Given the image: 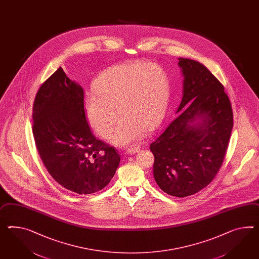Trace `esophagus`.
I'll use <instances>...</instances> for the list:
<instances>
[{"instance_id":"esophagus-1","label":"esophagus","mask_w":259,"mask_h":259,"mask_svg":"<svg viewBox=\"0 0 259 259\" xmlns=\"http://www.w3.org/2000/svg\"><path fill=\"white\" fill-rule=\"evenodd\" d=\"M140 150H141V148H140L139 146H134V147L127 148V149H126V153H127V154H131V155H133V154H136V153L139 152Z\"/></svg>"}]
</instances>
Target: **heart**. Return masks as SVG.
Segmentation results:
<instances>
[{
	"label": "heart",
	"instance_id": "1",
	"mask_svg": "<svg viewBox=\"0 0 259 259\" xmlns=\"http://www.w3.org/2000/svg\"><path fill=\"white\" fill-rule=\"evenodd\" d=\"M95 94L87 95L83 109L89 125L114 145H131L144 137L145 130L159 127L165 116L170 82L158 64L131 61L108 67L94 80Z\"/></svg>",
	"mask_w": 259,
	"mask_h": 259
}]
</instances>
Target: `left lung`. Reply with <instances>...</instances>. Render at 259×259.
<instances>
[{"instance_id":"left-lung-1","label":"left lung","mask_w":259,"mask_h":259,"mask_svg":"<svg viewBox=\"0 0 259 259\" xmlns=\"http://www.w3.org/2000/svg\"><path fill=\"white\" fill-rule=\"evenodd\" d=\"M183 76L177 118L150 145L153 175L169 195L186 197L208 185L222 166L233 128L225 88L199 62L179 58Z\"/></svg>"}]
</instances>
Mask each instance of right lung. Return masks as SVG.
<instances>
[{
    "mask_svg": "<svg viewBox=\"0 0 259 259\" xmlns=\"http://www.w3.org/2000/svg\"><path fill=\"white\" fill-rule=\"evenodd\" d=\"M83 90L59 67L40 87L33 108V138L48 172L78 194L99 192L113 179L120 157L94 137Z\"/></svg>",
    "mask_w": 259,
    "mask_h": 259,
    "instance_id": "1",
    "label": "right lung"
}]
</instances>
